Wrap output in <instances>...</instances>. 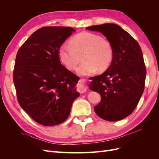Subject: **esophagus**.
Wrapping results in <instances>:
<instances>
[{
	"label": "esophagus",
	"mask_w": 159,
	"mask_h": 159,
	"mask_svg": "<svg viewBox=\"0 0 159 159\" xmlns=\"http://www.w3.org/2000/svg\"><path fill=\"white\" fill-rule=\"evenodd\" d=\"M80 84V91L81 93H84L87 91V88L85 86V80H80L79 81Z\"/></svg>",
	"instance_id": "esophagus-1"
}]
</instances>
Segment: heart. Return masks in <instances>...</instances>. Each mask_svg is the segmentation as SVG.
I'll list each match as a JSON object with an SVG mask.
<instances>
[{"mask_svg":"<svg viewBox=\"0 0 159 159\" xmlns=\"http://www.w3.org/2000/svg\"><path fill=\"white\" fill-rule=\"evenodd\" d=\"M81 56L84 61L76 69L78 74L91 75L98 69L104 71L113 61V46L98 34L80 32L71 38L70 45L64 44L60 47L59 57L67 68L72 70L80 62Z\"/></svg>","mask_w":159,"mask_h":159,"instance_id":"obj_1","label":"heart"}]
</instances>
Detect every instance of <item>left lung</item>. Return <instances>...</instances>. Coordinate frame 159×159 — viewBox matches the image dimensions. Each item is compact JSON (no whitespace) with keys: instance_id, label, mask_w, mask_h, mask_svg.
Segmentation results:
<instances>
[{"instance_id":"8db88e82","label":"left lung","mask_w":159,"mask_h":159,"mask_svg":"<svg viewBox=\"0 0 159 159\" xmlns=\"http://www.w3.org/2000/svg\"><path fill=\"white\" fill-rule=\"evenodd\" d=\"M100 32L111 43L113 59L102 75L91 77L89 88L100 93L102 100L94 110L108 121L127 117L136 108L145 89L146 67L139 43L115 24L86 28Z\"/></svg>"}]
</instances>
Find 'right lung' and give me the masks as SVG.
<instances>
[{
	"label": "right lung",
	"mask_w": 159,
	"mask_h": 159,
	"mask_svg": "<svg viewBox=\"0 0 159 159\" xmlns=\"http://www.w3.org/2000/svg\"><path fill=\"white\" fill-rule=\"evenodd\" d=\"M74 28L45 26L37 30L19 48L13 81L19 105L36 122L53 126L69 117L80 96V78L61 64L59 49Z\"/></svg>",
	"instance_id": "1"
}]
</instances>
